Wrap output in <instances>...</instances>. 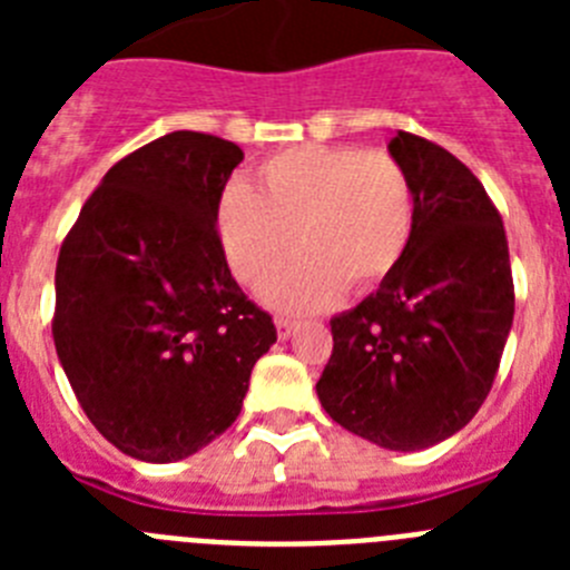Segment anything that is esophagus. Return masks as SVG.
<instances>
[{
  "mask_svg": "<svg viewBox=\"0 0 570 570\" xmlns=\"http://www.w3.org/2000/svg\"><path fill=\"white\" fill-rule=\"evenodd\" d=\"M294 331H296L294 320H288V316H279V320H276V336H279V340H291Z\"/></svg>",
  "mask_w": 570,
  "mask_h": 570,
  "instance_id": "1",
  "label": "esophagus"
}]
</instances>
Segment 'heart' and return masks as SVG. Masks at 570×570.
<instances>
[{
	"label": "heart",
	"mask_w": 570,
	"mask_h": 570,
	"mask_svg": "<svg viewBox=\"0 0 570 570\" xmlns=\"http://www.w3.org/2000/svg\"><path fill=\"white\" fill-rule=\"evenodd\" d=\"M416 223L411 176L387 150L299 145L274 154L248 185H230L216 210L228 268L262 285L291 250L288 268L262 288L282 311H314L340 291L374 288L394 274Z\"/></svg>",
	"instance_id": "b5f03b06"
}]
</instances>
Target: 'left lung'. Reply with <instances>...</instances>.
<instances>
[{"mask_svg":"<svg viewBox=\"0 0 570 570\" xmlns=\"http://www.w3.org/2000/svg\"><path fill=\"white\" fill-rule=\"evenodd\" d=\"M387 154L414 185V236L380 291L331 320L316 394L351 434L422 451L462 431L491 391L513 322L511 259L500 214L454 154L405 130Z\"/></svg>","mask_w":570,"mask_h":570,"instance_id":"8db88e82","label":"left lung"}]
</instances>
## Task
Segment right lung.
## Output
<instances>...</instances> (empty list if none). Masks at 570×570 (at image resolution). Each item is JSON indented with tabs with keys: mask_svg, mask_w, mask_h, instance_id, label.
<instances>
[{
	"mask_svg": "<svg viewBox=\"0 0 570 570\" xmlns=\"http://www.w3.org/2000/svg\"><path fill=\"white\" fill-rule=\"evenodd\" d=\"M242 156L210 134L159 136L102 176L59 250V362L88 420L134 460H185L225 434L276 342L216 234Z\"/></svg>",
	"mask_w": 570,
	"mask_h": 570,
	"instance_id": "right-lung-1",
	"label": "right lung"
}]
</instances>
